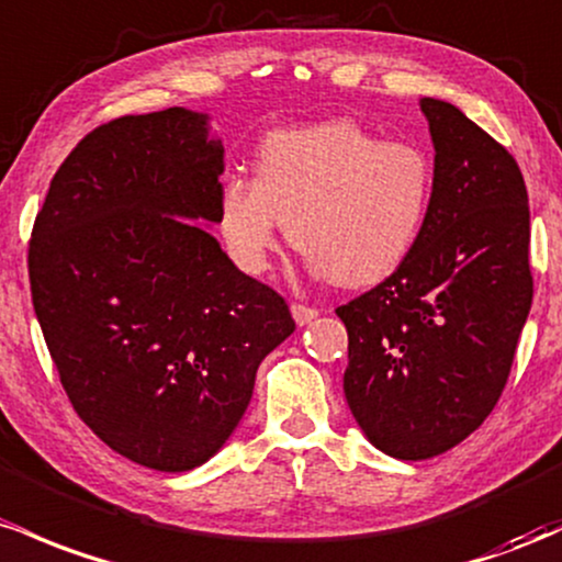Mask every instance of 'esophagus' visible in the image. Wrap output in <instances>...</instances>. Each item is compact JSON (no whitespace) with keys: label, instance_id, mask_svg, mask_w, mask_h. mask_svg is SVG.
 <instances>
[{"label":"esophagus","instance_id":"obj_1","mask_svg":"<svg viewBox=\"0 0 562 562\" xmlns=\"http://www.w3.org/2000/svg\"><path fill=\"white\" fill-rule=\"evenodd\" d=\"M292 315H294V321H297V326H305V324H311L315 315H318V311H315V307H307V305H292Z\"/></svg>","mask_w":562,"mask_h":562}]
</instances>
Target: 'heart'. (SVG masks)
I'll return each instance as SVG.
<instances>
[{"label":"heart","instance_id":"1","mask_svg":"<svg viewBox=\"0 0 562 562\" xmlns=\"http://www.w3.org/2000/svg\"><path fill=\"white\" fill-rule=\"evenodd\" d=\"M430 206L432 167L419 148L331 119L265 135L255 180L231 175L220 186L217 231L233 262L257 276L289 223L313 273L366 289L412 257Z\"/></svg>","mask_w":562,"mask_h":562}]
</instances>
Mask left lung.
I'll return each mask as SVG.
<instances>
[{
    "mask_svg": "<svg viewBox=\"0 0 562 562\" xmlns=\"http://www.w3.org/2000/svg\"><path fill=\"white\" fill-rule=\"evenodd\" d=\"M432 206L390 279L337 307L345 398L366 438L403 462L462 443L494 412L533 300L528 193L507 148L446 100L422 98Z\"/></svg>",
    "mask_w": 562,
    "mask_h": 562,
    "instance_id": "8db88e82",
    "label": "left lung"
}]
</instances>
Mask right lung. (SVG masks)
I'll return each mask as SVG.
<instances>
[{"label": "right lung", "mask_w": 562, "mask_h": 562, "mask_svg": "<svg viewBox=\"0 0 562 562\" xmlns=\"http://www.w3.org/2000/svg\"><path fill=\"white\" fill-rule=\"evenodd\" d=\"M223 159L206 113L113 119L60 164L31 233V300L68 401L150 470L223 449L294 331L281 294L193 223H217Z\"/></svg>", "instance_id": "obj_1"}]
</instances>
